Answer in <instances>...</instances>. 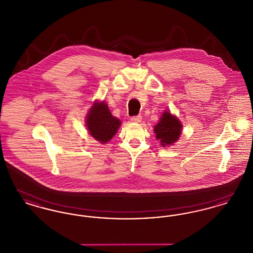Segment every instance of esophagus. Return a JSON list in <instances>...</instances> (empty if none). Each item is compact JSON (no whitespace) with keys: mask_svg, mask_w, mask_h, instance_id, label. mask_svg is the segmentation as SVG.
<instances>
[{"mask_svg":"<svg viewBox=\"0 0 253 253\" xmlns=\"http://www.w3.org/2000/svg\"><path fill=\"white\" fill-rule=\"evenodd\" d=\"M141 120H142V117L139 116V115H138V116H134V117L131 118V121H132V122H140Z\"/></svg>","mask_w":253,"mask_h":253,"instance_id":"34e87169","label":"esophagus"}]
</instances>
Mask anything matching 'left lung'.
Segmentation results:
<instances>
[{
  "label": "left lung",
  "mask_w": 253,
  "mask_h": 253,
  "mask_svg": "<svg viewBox=\"0 0 253 253\" xmlns=\"http://www.w3.org/2000/svg\"><path fill=\"white\" fill-rule=\"evenodd\" d=\"M182 124L169 112H164L158 124L155 126L156 137L163 147L174 143L180 136Z\"/></svg>",
  "instance_id": "obj_1"
}]
</instances>
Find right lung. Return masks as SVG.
<instances>
[{
  "mask_svg": "<svg viewBox=\"0 0 253 253\" xmlns=\"http://www.w3.org/2000/svg\"><path fill=\"white\" fill-rule=\"evenodd\" d=\"M121 121L113 117L104 102L95 103L88 113L86 126L90 134L101 143H107L117 133Z\"/></svg>",
  "mask_w": 253,
  "mask_h": 253,
  "instance_id": "right-lung-1",
  "label": "right lung"
}]
</instances>
